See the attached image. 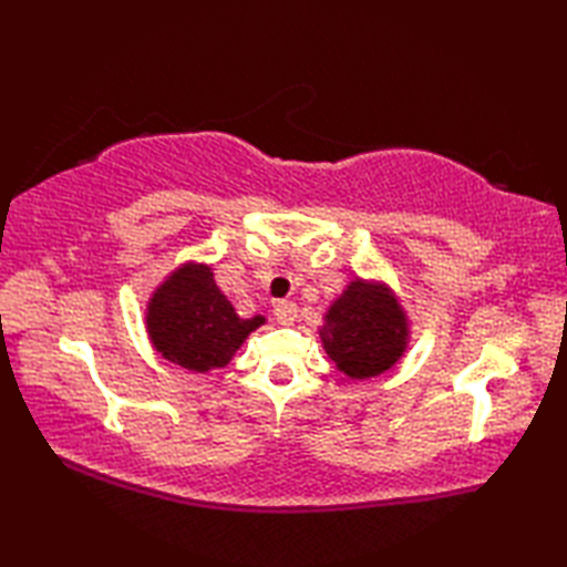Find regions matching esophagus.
<instances>
[{
    "mask_svg": "<svg viewBox=\"0 0 567 567\" xmlns=\"http://www.w3.org/2000/svg\"><path fill=\"white\" fill-rule=\"evenodd\" d=\"M275 321L282 327H290L297 321V305L295 302H277L275 305Z\"/></svg>",
    "mask_w": 567,
    "mask_h": 567,
    "instance_id": "34e87169",
    "label": "esophagus"
}]
</instances>
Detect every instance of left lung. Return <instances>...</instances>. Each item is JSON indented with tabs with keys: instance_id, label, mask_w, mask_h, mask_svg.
<instances>
[{
	"instance_id": "8db88e82",
	"label": "left lung",
	"mask_w": 567,
	"mask_h": 567,
	"mask_svg": "<svg viewBox=\"0 0 567 567\" xmlns=\"http://www.w3.org/2000/svg\"><path fill=\"white\" fill-rule=\"evenodd\" d=\"M321 319L323 351L351 380L378 378L394 368L412 339L406 309L382 280L353 277Z\"/></svg>"
}]
</instances>
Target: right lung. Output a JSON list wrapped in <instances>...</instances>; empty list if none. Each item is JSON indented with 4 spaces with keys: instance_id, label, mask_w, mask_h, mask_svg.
Masks as SVG:
<instances>
[{
    "instance_id": "add662e5",
    "label": "right lung",
    "mask_w": 567,
    "mask_h": 567,
    "mask_svg": "<svg viewBox=\"0 0 567 567\" xmlns=\"http://www.w3.org/2000/svg\"><path fill=\"white\" fill-rule=\"evenodd\" d=\"M262 323L260 315L240 319L216 287L212 265L197 260L177 265L146 302V331L153 348L192 372L226 368Z\"/></svg>"
}]
</instances>
